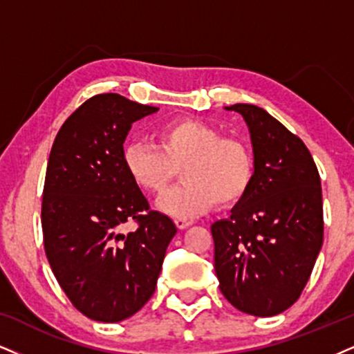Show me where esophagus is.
Segmentation results:
<instances>
[{"instance_id":"obj_1","label":"esophagus","mask_w":354,"mask_h":354,"mask_svg":"<svg viewBox=\"0 0 354 354\" xmlns=\"http://www.w3.org/2000/svg\"><path fill=\"white\" fill-rule=\"evenodd\" d=\"M176 225L180 230H184V228H189V226L192 225V221L187 220V218H176Z\"/></svg>"}]
</instances>
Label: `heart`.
<instances>
[{
	"instance_id": "1",
	"label": "heart",
	"mask_w": 354,
	"mask_h": 354,
	"mask_svg": "<svg viewBox=\"0 0 354 354\" xmlns=\"http://www.w3.org/2000/svg\"><path fill=\"white\" fill-rule=\"evenodd\" d=\"M156 144L129 141L123 162L134 184L162 194L178 176L182 182L159 200V208L176 218H190L213 205L241 200L254 180V156L246 142L225 138L215 126L198 120H174L156 129Z\"/></svg>"
}]
</instances>
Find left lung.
Wrapping results in <instances>:
<instances>
[{
  "label": "left lung",
  "mask_w": 354,
  "mask_h": 354,
  "mask_svg": "<svg viewBox=\"0 0 354 354\" xmlns=\"http://www.w3.org/2000/svg\"><path fill=\"white\" fill-rule=\"evenodd\" d=\"M226 110L250 126L256 172L230 218L212 225L216 277L238 310L272 317L297 302L324 243L320 176L302 139L263 108Z\"/></svg>",
  "instance_id": "1"
}]
</instances>
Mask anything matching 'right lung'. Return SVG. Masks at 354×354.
Instances as JSON below:
<instances>
[{"mask_svg": "<svg viewBox=\"0 0 354 354\" xmlns=\"http://www.w3.org/2000/svg\"><path fill=\"white\" fill-rule=\"evenodd\" d=\"M157 111L118 93L95 95L65 120L52 144L42 192L44 250L78 312L121 322L156 290L177 226L129 177L123 142L131 124ZM133 221L137 230L122 233Z\"/></svg>", "mask_w": 354, "mask_h": 354, "instance_id": "right-lung-1", "label": "right lung"}]
</instances>
